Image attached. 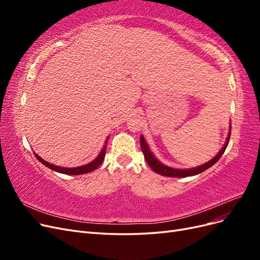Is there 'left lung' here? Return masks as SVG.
I'll return each mask as SVG.
<instances>
[{"label":"left lung","instance_id":"8db88e82","mask_svg":"<svg viewBox=\"0 0 260 260\" xmlns=\"http://www.w3.org/2000/svg\"><path fill=\"white\" fill-rule=\"evenodd\" d=\"M230 136H231V123H230V128H229V133H228V137L225 140V143L222 146V148L220 149L219 153L215 156L212 157V158L205 162L203 165H200L198 167H194V168H188V169H178V168H172L169 166H166V165H164L161 161H159L158 159L156 158V156L152 153L151 149H149L148 144L146 143V141L144 139L143 136H141L140 139V145H141V149H142V152L144 154V158L146 160V162L148 164V166L151 167L156 174L165 176V177H176V178H185V177H191V176H196L201 174V172L205 171L206 169L210 168L212 165H215L219 159L220 157L222 156V154L224 153L225 148L229 144V140H230Z\"/></svg>","mask_w":260,"mask_h":260}]
</instances>
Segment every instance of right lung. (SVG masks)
<instances>
[{
    "mask_svg": "<svg viewBox=\"0 0 260 260\" xmlns=\"http://www.w3.org/2000/svg\"><path fill=\"white\" fill-rule=\"evenodd\" d=\"M108 141V138L106 139L105 141V144L103 145V148L101 149L100 154L98 155V157L95 159H93L91 162L86 164V165H82V166H79V167H74V168H67V167H59V166H56V165H53L49 161H45L44 159H42L40 156H39L38 154L35 153L37 159L42 162L44 166H46L48 168L56 171V172H59V174H64V175H68V176H77V175H84V174H88V172H91L93 170H95L96 168H99V166H101L102 162H103L104 158H105V153H106V143Z\"/></svg>",
    "mask_w": 260,
    "mask_h": 260,
    "instance_id": "obj_1",
    "label": "right lung"
}]
</instances>
